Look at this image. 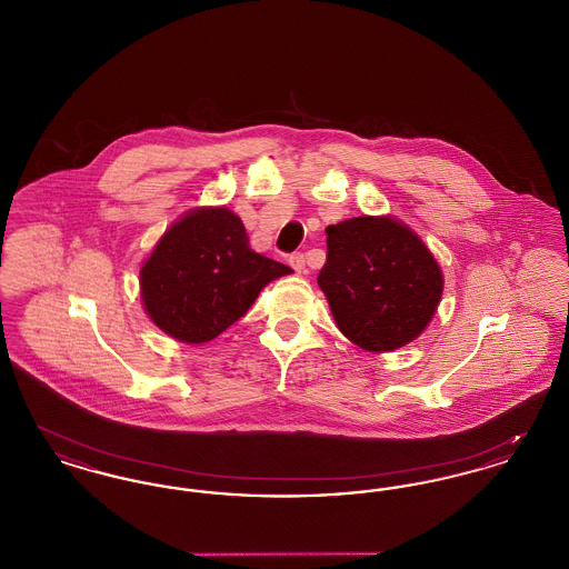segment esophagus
I'll use <instances>...</instances> for the list:
<instances>
[{
  "instance_id": "1",
  "label": "esophagus",
  "mask_w": 569,
  "mask_h": 569,
  "mask_svg": "<svg viewBox=\"0 0 569 569\" xmlns=\"http://www.w3.org/2000/svg\"><path fill=\"white\" fill-rule=\"evenodd\" d=\"M288 262H290V267H292L295 271L302 272V274L307 272V258H305L302 253H292Z\"/></svg>"
}]
</instances>
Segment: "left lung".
Instances as JSON below:
<instances>
[{"mask_svg": "<svg viewBox=\"0 0 569 569\" xmlns=\"http://www.w3.org/2000/svg\"><path fill=\"white\" fill-rule=\"evenodd\" d=\"M318 274L337 328L367 352L399 350L433 320L443 272L401 219L360 216L326 228Z\"/></svg>", "mask_w": 569, "mask_h": 569, "instance_id": "obj_1", "label": "left lung"}]
</instances>
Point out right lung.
I'll list each match as a JSON object with an SVG mask.
<instances>
[{"mask_svg":"<svg viewBox=\"0 0 569 569\" xmlns=\"http://www.w3.org/2000/svg\"><path fill=\"white\" fill-rule=\"evenodd\" d=\"M292 269L256 253L226 207H198L166 228L140 267V300L168 337L200 346L243 318L258 295Z\"/></svg>","mask_w":569,"mask_h":569,"instance_id":"1","label":"right lung"}]
</instances>
